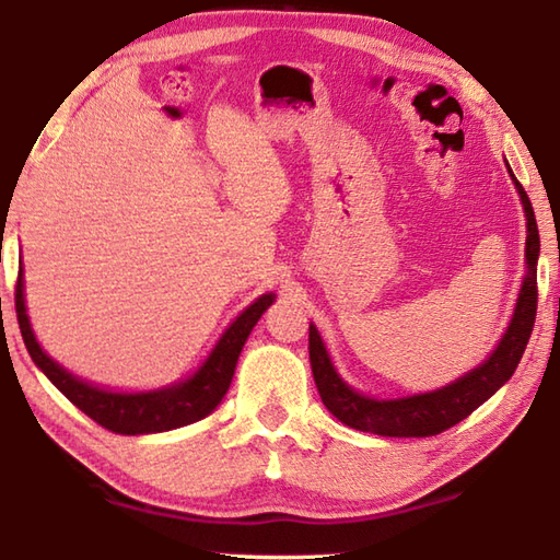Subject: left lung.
Here are the masks:
<instances>
[{
  "instance_id": "8db88e82",
  "label": "left lung",
  "mask_w": 560,
  "mask_h": 560,
  "mask_svg": "<svg viewBox=\"0 0 560 560\" xmlns=\"http://www.w3.org/2000/svg\"><path fill=\"white\" fill-rule=\"evenodd\" d=\"M508 173L520 192L522 207L527 217V273L522 281L517 295V305L513 319L505 329L503 339L498 341L493 353L479 368H474L467 375H462L455 383H450L423 395L399 397V399H373L361 392L351 389L339 377L335 363L325 349V341L319 337L315 325H311V337H307V349H311L313 377L319 397L325 407L337 416L341 423H347L355 431L387 435V438H428L447 431L455 423L479 409L481 404L493 397L510 377L527 349V341L537 317V259H539V231L537 219H534L532 201L525 189L517 183L508 165Z\"/></svg>"
}]
</instances>
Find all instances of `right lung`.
<instances>
[{
  "label": "right lung",
  "mask_w": 560,
  "mask_h": 560,
  "mask_svg": "<svg viewBox=\"0 0 560 560\" xmlns=\"http://www.w3.org/2000/svg\"><path fill=\"white\" fill-rule=\"evenodd\" d=\"M271 303L273 293H265L259 295L253 305H247L245 311L233 319V325L223 331V337L209 353V359L197 368L195 375H189L183 383L149 392H113L83 383V380L67 373L62 365L55 363L50 355L40 349L26 315L23 271H19L16 281V317L23 343H26L33 363L40 368L47 380H50L77 409H81L89 419L101 423L103 428H108V431L120 435L173 431V428H183L187 423L205 419V416L217 409L223 395L231 387L237 355H241L249 331H253L257 319Z\"/></svg>",
  "instance_id": "right-lung-1"
}]
</instances>
